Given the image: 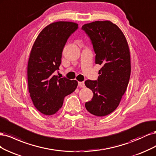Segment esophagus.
Listing matches in <instances>:
<instances>
[{"label":"esophagus","mask_w":156,"mask_h":156,"mask_svg":"<svg viewBox=\"0 0 156 156\" xmlns=\"http://www.w3.org/2000/svg\"><path fill=\"white\" fill-rule=\"evenodd\" d=\"M78 85L80 87H85V83L84 82H78Z\"/></svg>","instance_id":"esophagus-1"}]
</instances>
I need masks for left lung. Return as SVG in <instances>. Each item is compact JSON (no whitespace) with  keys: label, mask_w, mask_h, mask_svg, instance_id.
I'll return each instance as SVG.
<instances>
[{"label":"left lung","mask_w":156,"mask_h":156,"mask_svg":"<svg viewBox=\"0 0 156 156\" xmlns=\"http://www.w3.org/2000/svg\"><path fill=\"white\" fill-rule=\"evenodd\" d=\"M82 29L91 39L95 63L102 66L97 80L85 82L93 93L85 106L95 116H105L118 107L128 87L131 73L128 44L122 32L111 21H94Z\"/></svg>","instance_id":"8db88e82"}]
</instances>
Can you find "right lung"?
Listing matches in <instances>:
<instances>
[{
	"instance_id": "add662e5",
	"label": "right lung",
	"mask_w": 156,
	"mask_h": 156,
	"mask_svg": "<svg viewBox=\"0 0 156 156\" xmlns=\"http://www.w3.org/2000/svg\"><path fill=\"white\" fill-rule=\"evenodd\" d=\"M72 22L48 25L35 41L28 63V91L34 106L51 115L62 108L64 98L76 89V80L54 75L62 62L63 49L69 37L78 28Z\"/></svg>"
}]
</instances>
